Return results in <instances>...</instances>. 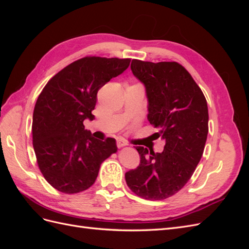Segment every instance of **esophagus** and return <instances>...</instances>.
Segmentation results:
<instances>
[{"label": "esophagus", "mask_w": 249, "mask_h": 249, "mask_svg": "<svg viewBox=\"0 0 249 249\" xmlns=\"http://www.w3.org/2000/svg\"><path fill=\"white\" fill-rule=\"evenodd\" d=\"M116 144H117V147H123V146L126 145V142L124 141V140H122V139H119V140H117Z\"/></svg>", "instance_id": "1"}]
</instances>
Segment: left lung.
<instances>
[{
    "instance_id": "obj_1",
    "label": "left lung",
    "mask_w": 249,
    "mask_h": 249,
    "mask_svg": "<svg viewBox=\"0 0 249 249\" xmlns=\"http://www.w3.org/2000/svg\"><path fill=\"white\" fill-rule=\"evenodd\" d=\"M132 72L145 88L147 119L165 141L162 153L136 146L137 168L125 182L138 196L161 200L186 185L200 161L208 136L206 97L191 74L177 62H143L134 59Z\"/></svg>"
}]
</instances>
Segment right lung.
Wrapping results in <instances>:
<instances>
[{"instance_id":"1","label":"right lung","mask_w":249,"mask_h":249,"mask_svg":"<svg viewBox=\"0 0 249 249\" xmlns=\"http://www.w3.org/2000/svg\"><path fill=\"white\" fill-rule=\"evenodd\" d=\"M131 59L85 57L67 65L44 86L33 112V147L47 182L73 194L91 187L101 164L117 150L115 139L102 141L85 130L93 120L99 89L129 67Z\"/></svg>"}]
</instances>
